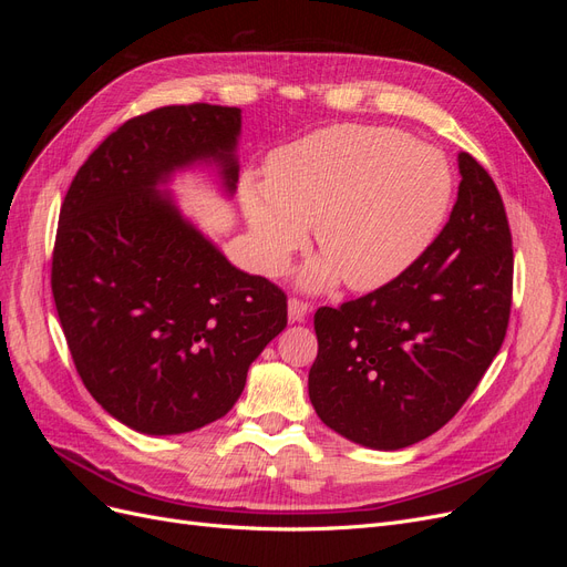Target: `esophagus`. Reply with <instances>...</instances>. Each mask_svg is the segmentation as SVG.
Segmentation results:
<instances>
[{"instance_id": "obj_1", "label": "esophagus", "mask_w": 567, "mask_h": 567, "mask_svg": "<svg viewBox=\"0 0 567 567\" xmlns=\"http://www.w3.org/2000/svg\"><path fill=\"white\" fill-rule=\"evenodd\" d=\"M307 312H310V302L302 300V298H290L288 300V319L290 321H302L307 317Z\"/></svg>"}]
</instances>
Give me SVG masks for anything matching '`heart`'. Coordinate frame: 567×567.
Here are the masks:
<instances>
[{
    "label": "heart",
    "mask_w": 567,
    "mask_h": 567,
    "mask_svg": "<svg viewBox=\"0 0 567 567\" xmlns=\"http://www.w3.org/2000/svg\"><path fill=\"white\" fill-rule=\"evenodd\" d=\"M452 198L450 165L390 127L333 125L274 151L265 182H241L255 260L279 274L315 227L323 252L305 271L319 288L385 286L433 241Z\"/></svg>",
    "instance_id": "heart-1"
}]
</instances>
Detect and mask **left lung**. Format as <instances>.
Returning <instances> with one entry per match:
<instances>
[{
    "instance_id": "8db88e82",
    "label": "left lung",
    "mask_w": 567,
    "mask_h": 567,
    "mask_svg": "<svg viewBox=\"0 0 567 567\" xmlns=\"http://www.w3.org/2000/svg\"><path fill=\"white\" fill-rule=\"evenodd\" d=\"M447 225L400 277L319 307L310 400L336 433L402 450L452 421L506 338L513 241L499 188L468 153Z\"/></svg>"
}]
</instances>
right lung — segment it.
<instances>
[{
    "label": "right lung",
    "mask_w": 567,
    "mask_h": 567,
    "mask_svg": "<svg viewBox=\"0 0 567 567\" xmlns=\"http://www.w3.org/2000/svg\"><path fill=\"white\" fill-rule=\"evenodd\" d=\"M241 109L188 104L130 117L82 163L51 255L68 350L84 388L140 433L221 419L288 323V298L236 269L156 196L175 167L215 158L234 192Z\"/></svg>",
    "instance_id": "right-lung-1"
}]
</instances>
